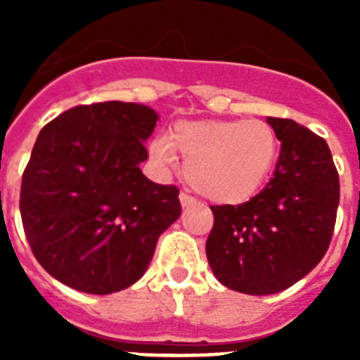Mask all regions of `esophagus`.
<instances>
[{
  "instance_id": "34e87169",
  "label": "esophagus",
  "mask_w": 360,
  "mask_h": 360,
  "mask_svg": "<svg viewBox=\"0 0 360 360\" xmlns=\"http://www.w3.org/2000/svg\"><path fill=\"white\" fill-rule=\"evenodd\" d=\"M180 202H182V207H189V205H193L196 200L193 198L187 191H182V193H180Z\"/></svg>"
}]
</instances>
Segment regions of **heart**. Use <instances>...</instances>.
<instances>
[{"label":"heart","instance_id":"obj_1","mask_svg":"<svg viewBox=\"0 0 360 360\" xmlns=\"http://www.w3.org/2000/svg\"><path fill=\"white\" fill-rule=\"evenodd\" d=\"M278 136L263 120L182 122L171 136H158L151 155L173 164L186 160L187 182L216 203H241L256 195L278 160Z\"/></svg>","mask_w":360,"mask_h":360}]
</instances>
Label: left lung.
I'll return each mask as SVG.
<instances>
[{
	"label": "left lung",
	"mask_w": 360,
	"mask_h": 360,
	"mask_svg": "<svg viewBox=\"0 0 360 360\" xmlns=\"http://www.w3.org/2000/svg\"><path fill=\"white\" fill-rule=\"evenodd\" d=\"M281 153L265 189L240 205H211L205 243L219 283L250 295L292 287L330 247L339 207V173L323 136L290 119L266 117Z\"/></svg>",
	"instance_id": "left-lung-1"
}]
</instances>
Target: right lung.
<instances>
[{"mask_svg":"<svg viewBox=\"0 0 360 360\" xmlns=\"http://www.w3.org/2000/svg\"><path fill=\"white\" fill-rule=\"evenodd\" d=\"M157 113L135 103L81 104L39 131L21 178L19 211L50 276L111 294L144 276L158 236L182 207L176 186L142 174Z\"/></svg>","mask_w":360,"mask_h":360,"instance_id":"right-lung-1","label":"right lung"}]
</instances>
